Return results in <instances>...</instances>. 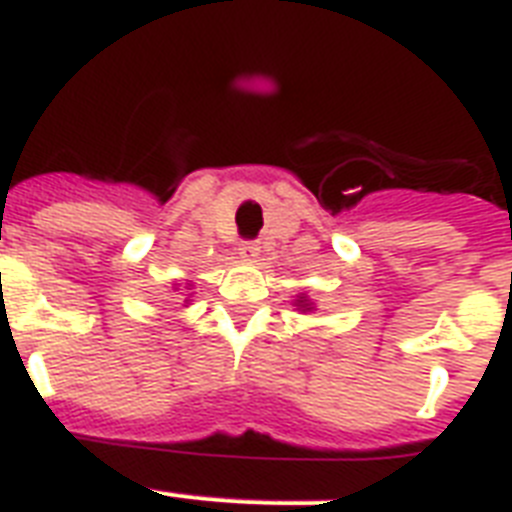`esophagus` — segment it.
Returning a JSON list of instances; mask_svg holds the SVG:
<instances>
[{
	"label": "esophagus",
	"instance_id": "esophagus-1",
	"mask_svg": "<svg viewBox=\"0 0 512 512\" xmlns=\"http://www.w3.org/2000/svg\"><path fill=\"white\" fill-rule=\"evenodd\" d=\"M238 253L243 261H256L259 259V243H253V240H243L238 248Z\"/></svg>",
	"mask_w": 512,
	"mask_h": 512
}]
</instances>
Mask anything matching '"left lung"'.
Wrapping results in <instances>:
<instances>
[{
	"instance_id": "1",
	"label": "left lung",
	"mask_w": 512,
	"mask_h": 512,
	"mask_svg": "<svg viewBox=\"0 0 512 512\" xmlns=\"http://www.w3.org/2000/svg\"><path fill=\"white\" fill-rule=\"evenodd\" d=\"M293 306L298 308L301 314H308V311H314V308H316L314 303H311V298H308V295H295Z\"/></svg>"
}]
</instances>
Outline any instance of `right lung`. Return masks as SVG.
I'll return each instance as SVG.
<instances>
[{
  "mask_svg": "<svg viewBox=\"0 0 512 512\" xmlns=\"http://www.w3.org/2000/svg\"><path fill=\"white\" fill-rule=\"evenodd\" d=\"M185 290H190V282H185ZM185 303H188V301H185Z\"/></svg>",
  "mask_w": 512,
  "mask_h": 512,
  "instance_id": "obj_1",
  "label": "right lung"
}]
</instances>
